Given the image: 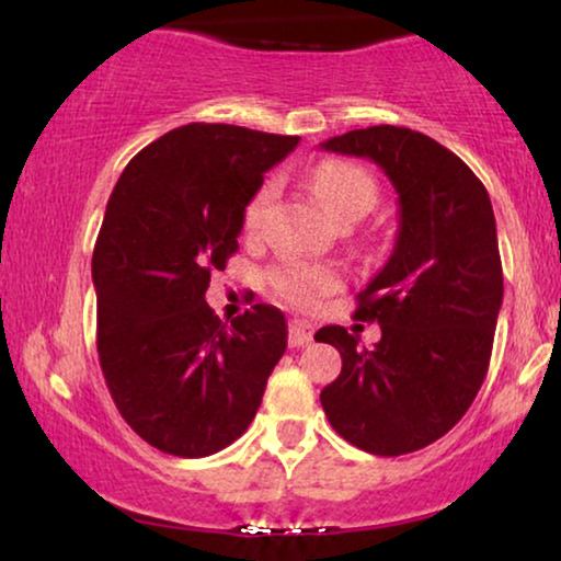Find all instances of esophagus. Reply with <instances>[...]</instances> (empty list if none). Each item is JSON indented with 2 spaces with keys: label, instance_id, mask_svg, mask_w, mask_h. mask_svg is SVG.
<instances>
[{
  "label": "esophagus",
  "instance_id": "esophagus-1",
  "mask_svg": "<svg viewBox=\"0 0 561 561\" xmlns=\"http://www.w3.org/2000/svg\"><path fill=\"white\" fill-rule=\"evenodd\" d=\"M313 332H317V327H313L311 321L290 319L288 344H290V347H304V344H309L313 340Z\"/></svg>",
  "mask_w": 561,
  "mask_h": 561
}]
</instances>
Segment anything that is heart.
<instances>
[{
    "label": "heart",
    "instance_id": "b5f03b06",
    "mask_svg": "<svg viewBox=\"0 0 561 561\" xmlns=\"http://www.w3.org/2000/svg\"><path fill=\"white\" fill-rule=\"evenodd\" d=\"M311 188L329 217L336 221L363 217L378 202V183L365 168L344 160H327L311 173ZM271 202V186H263L250 198L242 214L244 232H255L263 211ZM267 283L283 301L294 306H313L340 288V271L327 263H304V260H283L267 271Z\"/></svg>",
    "mask_w": 561,
    "mask_h": 561
}]
</instances>
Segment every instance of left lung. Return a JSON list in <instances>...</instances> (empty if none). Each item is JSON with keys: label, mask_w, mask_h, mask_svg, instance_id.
Segmentation results:
<instances>
[{"label": "left lung", "mask_w": 561, "mask_h": 561, "mask_svg": "<svg viewBox=\"0 0 561 561\" xmlns=\"http://www.w3.org/2000/svg\"><path fill=\"white\" fill-rule=\"evenodd\" d=\"M321 148L375 160L401 204L393 255L357 294L355 317L378 321L380 342L359 347L344 327L313 334L342 355L321 405L357 449L409 455L465 416L488 375L503 304L493 204L470 165L409 127L352 129Z\"/></svg>", "instance_id": "8db88e82"}]
</instances>
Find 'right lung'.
Listing matches in <instances>:
<instances>
[{"label": "right lung", "instance_id": "obj_1", "mask_svg": "<svg viewBox=\"0 0 561 561\" xmlns=\"http://www.w3.org/2000/svg\"><path fill=\"white\" fill-rule=\"evenodd\" d=\"M298 137L237 125L175 127L129 160L99 229L96 350L129 428L173 457H209L248 432L286 317L267 304L221 321L211 273L240 250L244 206Z\"/></svg>", "mask_w": 561, "mask_h": 561}]
</instances>
